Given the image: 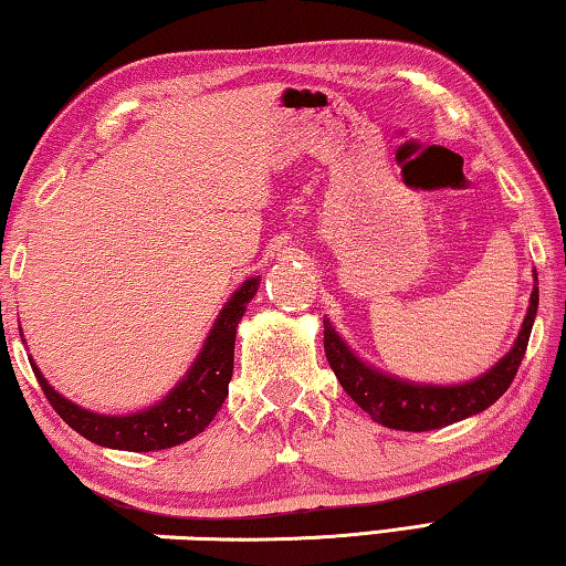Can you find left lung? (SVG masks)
I'll return each mask as SVG.
<instances>
[{
    "label": "left lung",
    "instance_id": "1",
    "mask_svg": "<svg viewBox=\"0 0 566 566\" xmlns=\"http://www.w3.org/2000/svg\"><path fill=\"white\" fill-rule=\"evenodd\" d=\"M536 284L539 282L534 272L530 306H526V317L512 349L474 379L459 381V385H427V381L389 375V371L377 369L375 364L364 361L332 327L329 317H324V352H327L329 367L344 391L381 427L401 429V432H429V429L454 424V421L490 409L510 389L524 359L536 306H539V286Z\"/></svg>",
    "mask_w": 566,
    "mask_h": 566
}]
</instances>
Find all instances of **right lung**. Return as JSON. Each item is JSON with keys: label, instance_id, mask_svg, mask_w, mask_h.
Segmentation results:
<instances>
[{"label": "right lung", "instance_id": "right-lung-1", "mask_svg": "<svg viewBox=\"0 0 566 566\" xmlns=\"http://www.w3.org/2000/svg\"><path fill=\"white\" fill-rule=\"evenodd\" d=\"M260 276H249L237 286L209 329L197 359L157 405L137 409L132 415H99L60 395L30 357L34 377L56 415L94 444L122 449V452H159V449L189 442L191 437L205 432L229 395L237 327L244 317L247 304L260 290Z\"/></svg>", "mask_w": 566, "mask_h": 566}]
</instances>
